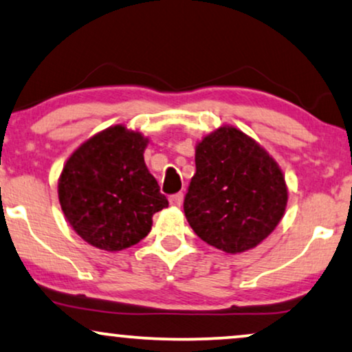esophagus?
<instances>
[{"label": "esophagus", "mask_w": 352, "mask_h": 352, "mask_svg": "<svg viewBox=\"0 0 352 352\" xmlns=\"http://www.w3.org/2000/svg\"><path fill=\"white\" fill-rule=\"evenodd\" d=\"M182 200H184V195H182V192H177V194H175V195H171V197H170V204L173 205V207H181Z\"/></svg>", "instance_id": "esophagus-1"}]
</instances>
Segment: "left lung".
Segmentation results:
<instances>
[{"label": "left lung", "mask_w": 352, "mask_h": 352, "mask_svg": "<svg viewBox=\"0 0 352 352\" xmlns=\"http://www.w3.org/2000/svg\"><path fill=\"white\" fill-rule=\"evenodd\" d=\"M286 205L285 175L252 137L221 126L195 145L184 213L207 244L226 254L257 248L275 231Z\"/></svg>", "instance_id": "left-lung-1"}]
</instances>
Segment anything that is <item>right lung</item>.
I'll use <instances>...</instances> for the list:
<instances>
[{"label":"right lung","instance_id":"right-lung-1","mask_svg":"<svg viewBox=\"0 0 352 352\" xmlns=\"http://www.w3.org/2000/svg\"><path fill=\"white\" fill-rule=\"evenodd\" d=\"M148 137L116 124L80 144L63 166L58 199L85 243L118 252L142 241L152 217L168 207L144 162Z\"/></svg>","mask_w":352,"mask_h":352}]
</instances>
